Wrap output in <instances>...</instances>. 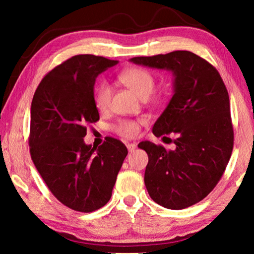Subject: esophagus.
Segmentation results:
<instances>
[{
	"instance_id": "34e87169",
	"label": "esophagus",
	"mask_w": 254,
	"mask_h": 254,
	"mask_svg": "<svg viewBox=\"0 0 254 254\" xmlns=\"http://www.w3.org/2000/svg\"><path fill=\"white\" fill-rule=\"evenodd\" d=\"M127 148L128 150V152H132V151H134V150H135L136 144L135 143H127Z\"/></svg>"
}]
</instances>
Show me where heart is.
I'll list each match as a JSON object with an SVG mask.
<instances>
[{
    "label": "heart",
    "instance_id": "b5f03b06",
    "mask_svg": "<svg viewBox=\"0 0 254 254\" xmlns=\"http://www.w3.org/2000/svg\"><path fill=\"white\" fill-rule=\"evenodd\" d=\"M119 78L143 100L151 95L156 87V78L152 72L141 67H132L123 70L119 75ZM112 93H113L112 86L106 80H102L96 85L94 89V104L98 111L105 112L109 110ZM142 123L143 121H136V120H120L112 127V130L120 136L131 139L139 134L140 126Z\"/></svg>",
    "mask_w": 254,
    "mask_h": 254
}]
</instances>
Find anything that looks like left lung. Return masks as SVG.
I'll return each instance as SVG.
<instances>
[{
  "label": "left lung",
  "instance_id": "1",
  "mask_svg": "<svg viewBox=\"0 0 254 254\" xmlns=\"http://www.w3.org/2000/svg\"><path fill=\"white\" fill-rule=\"evenodd\" d=\"M130 62L173 71L174 95L153 126V134L176 133L175 150L150 141L144 184L151 198L169 209L204 199L220 182L233 150L230 98L220 72L199 56L177 50ZM167 137V136H163Z\"/></svg>",
  "mask_w": 254,
  "mask_h": 254
}]
</instances>
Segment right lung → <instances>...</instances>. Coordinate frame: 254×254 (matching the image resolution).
Listing matches in <instances>:
<instances>
[{"mask_svg": "<svg viewBox=\"0 0 254 254\" xmlns=\"http://www.w3.org/2000/svg\"><path fill=\"white\" fill-rule=\"evenodd\" d=\"M118 63L94 55L74 56L42 78L32 98L31 159L56 198L77 212H94L110 200L127 154L114 137H105L98 148L83 139L87 124L100 120L94 104L96 77Z\"/></svg>", "mask_w": 254, "mask_h": 254, "instance_id": "obj_1", "label": "right lung"}]
</instances>
